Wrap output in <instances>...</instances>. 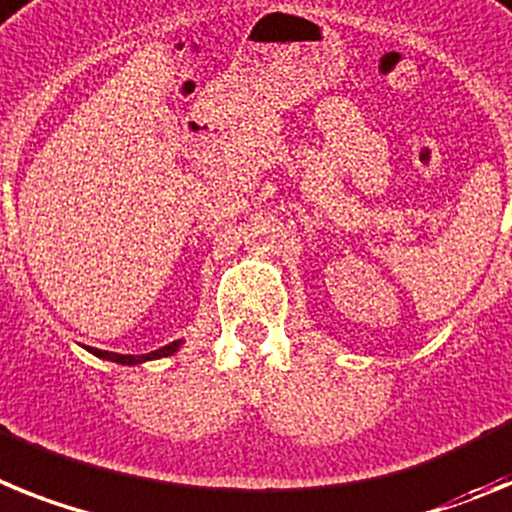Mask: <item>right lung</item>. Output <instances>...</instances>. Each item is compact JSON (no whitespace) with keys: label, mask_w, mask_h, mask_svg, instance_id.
<instances>
[{"label":"right lung","mask_w":512,"mask_h":512,"mask_svg":"<svg viewBox=\"0 0 512 512\" xmlns=\"http://www.w3.org/2000/svg\"><path fill=\"white\" fill-rule=\"evenodd\" d=\"M177 348H180V340L170 342V345H164V348L154 350V353H146V355H118V353H108V350H92V353H95L97 358H105V361L123 363V366H133V363L154 361V358H164V355H172Z\"/></svg>","instance_id":"add662e5"}]
</instances>
